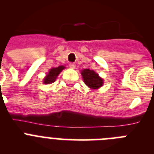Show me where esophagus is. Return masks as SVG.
<instances>
[{"mask_svg":"<svg viewBox=\"0 0 154 154\" xmlns=\"http://www.w3.org/2000/svg\"><path fill=\"white\" fill-rule=\"evenodd\" d=\"M69 67L72 69H75V64L73 63V62H72V63H70V65H69Z\"/></svg>","mask_w":154,"mask_h":154,"instance_id":"34e87169","label":"esophagus"}]
</instances>
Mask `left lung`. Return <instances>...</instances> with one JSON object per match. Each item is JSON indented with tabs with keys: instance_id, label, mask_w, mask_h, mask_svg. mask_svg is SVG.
Listing matches in <instances>:
<instances>
[{
	"instance_id": "8db88e82",
	"label": "left lung",
	"mask_w": 154,
	"mask_h": 154,
	"mask_svg": "<svg viewBox=\"0 0 154 154\" xmlns=\"http://www.w3.org/2000/svg\"><path fill=\"white\" fill-rule=\"evenodd\" d=\"M82 76L85 85L91 89H99V87L103 85V80L93 70H90L89 69H84L82 72Z\"/></svg>"
}]
</instances>
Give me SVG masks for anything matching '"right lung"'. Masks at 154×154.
I'll use <instances>...</instances> for the list:
<instances>
[{
    "label": "right lung",
    "mask_w": 154,
    "mask_h": 154,
    "mask_svg": "<svg viewBox=\"0 0 154 154\" xmlns=\"http://www.w3.org/2000/svg\"><path fill=\"white\" fill-rule=\"evenodd\" d=\"M65 69L64 66L61 65L57 68H53V69H50L49 72L45 78L44 79V83L45 84H51L55 81L57 76L59 75V73L62 72L63 69Z\"/></svg>",
    "instance_id": "right-lung-1"
}]
</instances>
